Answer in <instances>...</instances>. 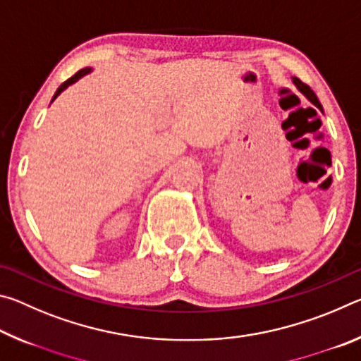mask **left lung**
<instances>
[{
	"instance_id": "obj_1",
	"label": "left lung",
	"mask_w": 361,
	"mask_h": 361,
	"mask_svg": "<svg viewBox=\"0 0 361 361\" xmlns=\"http://www.w3.org/2000/svg\"><path fill=\"white\" fill-rule=\"evenodd\" d=\"M293 84H295L296 85V87H298V90H299V92H301V94H304L305 95V99H307L310 103H314V105L317 106V108H319V109H322V105H320V102H319V99H317V95L314 94V90L312 89H310L309 87V85H305L304 82H301V81H299V79L298 78H293ZM322 111H323V109H322Z\"/></svg>"
}]
</instances>
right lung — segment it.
Returning <instances> with one entry per match:
<instances>
[{
    "instance_id": "right-lung-1",
    "label": "right lung",
    "mask_w": 361,
    "mask_h": 361,
    "mask_svg": "<svg viewBox=\"0 0 361 361\" xmlns=\"http://www.w3.org/2000/svg\"><path fill=\"white\" fill-rule=\"evenodd\" d=\"M90 71H92V68H82V70H79L78 73H76V75L75 76H71L70 79H66V81L62 84V85H60V87L57 89V92L56 94H54V97H52V102L54 100H56L57 99V97L60 95V94H62L63 92V90L66 89V87H70V85L71 84H75L76 81H79V79H81L82 76H85V75H89V73Z\"/></svg>"
}]
</instances>
